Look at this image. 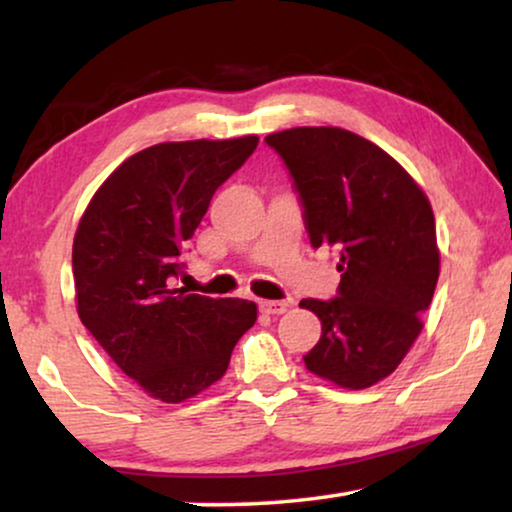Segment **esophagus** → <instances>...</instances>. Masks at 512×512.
Listing matches in <instances>:
<instances>
[{
    "label": "esophagus",
    "mask_w": 512,
    "mask_h": 512,
    "mask_svg": "<svg viewBox=\"0 0 512 512\" xmlns=\"http://www.w3.org/2000/svg\"><path fill=\"white\" fill-rule=\"evenodd\" d=\"M291 307V300H261V312L284 314Z\"/></svg>",
    "instance_id": "1"
}]
</instances>
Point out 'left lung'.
<instances>
[{
  "label": "left lung",
  "instance_id": "8db88e82",
  "mask_svg": "<svg viewBox=\"0 0 512 512\" xmlns=\"http://www.w3.org/2000/svg\"><path fill=\"white\" fill-rule=\"evenodd\" d=\"M265 144L291 174L312 247L340 258L338 293L300 300L321 319L305 366L338 387L366 389L403 361L436 291L429 200L389 153L349 130L291 128Z\"/></svg>",
  "mask_w": 512,
  "mask_h": 512
}]
</instances>
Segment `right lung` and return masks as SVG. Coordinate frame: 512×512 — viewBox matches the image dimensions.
Wrapping results in <instances>:
<instances>
[{
	"mask_svg": "<svg viewBox=\"0 0 512 512\" xmlns=\"http://www.w3.org/2000/svg\"><path fill=\"white\" fill-rule=\"evenodd\" d=\"M258 137L165 142L135 153L93 195L74 237L79 317L146 394L181 403L228 370L256 303L174 286L212 195Z\"/></svg>",
	"mask_w": 512,
	"mask_h": 512,
	"instance_id": "add662e5",
	"label": "right lung"
}]
</instances>
